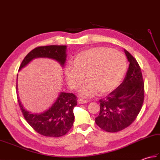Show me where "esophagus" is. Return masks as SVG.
Listing matches in <instances>:
<instances>
[{
	"label": "esophagus",
	"mask_w": 160,
	"mask_h": 160,
	"mask_svg": "<svg viewBox=\"0 0 160 160\" xmlns=\"http://www.w3.org/2000/svg\"><path fill=\"white\" fill-rule=\"evenodd\" d=\"M78 103L79 104H84V103H87L88 100H84V99H82V98H80L78 99Z\"/></svg>",
	"instance_id": "34e87169"
}]
</instances>
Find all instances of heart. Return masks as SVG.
<instances>
[{
  "label": "heart",
  "mask_w": 160,
  "mask_h": 160,
  "mask_svg": "<svg viewBox=\"0 0 160 160\" xmlns=\"http://www.w3.org/2000/svg\"><path fill=\"white\" fill-rule=\"evenodd\" d=\"M73 65L68 63L64 74L69 87L78 89L85 79L80 94L91 96L98 91L101 94L111 92L123 78L127 69V60L120 52L108 47H94L77 54Z\"/></svg>",
  "instance_id": "b5f03b06"
}]
</instances>
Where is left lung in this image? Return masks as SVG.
<instances>
[{
  "mask_svg": "<svg viewBox=\"0 0 160 160\" xmlns=\"http://www.w3.org/2000/svg\"><path fill=\"white\" fill-rule=\"evenodd\" d=\"M129 67L123 82L107 96L99 100L100 113L96 124L102 130L114 132L130 126L136 119L144 100V82L136 59L124 50Z\"/></svg>",
  "mask_w": 160,
  "mask_h": 160,
  "instance_id": "8db88e82",
  "label": "left lung"
}]
</instances>
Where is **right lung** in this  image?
<instances>
[{
	"label": "right lung",
	"mask_w": 160,
	"mask_h": 160,
	"mask_svg": "<svg viewBox=\"0 0 160 160\" xmlns=\"http://www.w3.org/2000/svg\"><path fill=\"white\" fill-rule=\"evenodd\" d=\"M66 45L36 47L25 57L19 70L36 58L55 59L63 67L66 61ZM18 102L25 120L33 130L43 136L52 138L62 136L67 133L73 124V108L77 105V97L73 93L61 92L52 107L45 113L40 114H32L27 111L24 109L19 100Z\"/></svg>",
	"instance_id": "obj_1"
}]
</instances>
